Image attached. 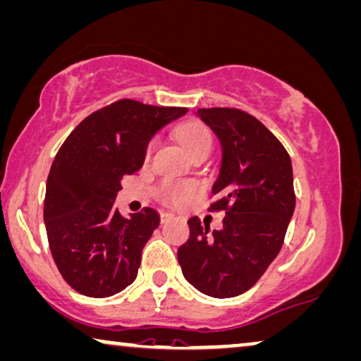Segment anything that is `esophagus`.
I'll use <instances>...</instances> for the list:
<instances>
[{
	"mask_svg": "<svg viewBox=\"0 0 361 361\" xmlns=\"http://www.w3.org/2000/svg\"><path fill=\"white\" fill-rule=\"evenodd\" d=\"M173 219H175V216L171 214V212H160L161 224H166V222H170V221H173Z\"/></svg>",
	"mask_w": 361,
	"mask_h": 361,
	"instance_id": "esophagus-1",
	"label": "esophagus"
}]
</instances>
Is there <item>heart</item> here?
Wrapping results in <instances>:
<instances>
[{
    "instance_id": "obj_1",
    "label": "heart",
    "mask_w": 361,
    "mask_h": 361,
    "mask_svg": "<svg viewBox=\"0 0 361 361\" xmlns=\"http://www.w3.org/2000/svg\"><path fill=\"white\" fill-rule=\"evenodd\" d=\"M178 137L181 140V144L185 145V149L190 157L196 155H209V152L212 149V135L209 129L206 128V126H202L200 123H186L183 124L181 128L178 129ZM154 145L155 142L150 140L149 145H147V157H150L152 150H154ZM191 188L190 186H178V185H173V183H161L160 185V192L161 196H164L165 201L169 202H176L180 201L183 196L186 195L188 191H190Z\"/></svg>"
}]
</instances>
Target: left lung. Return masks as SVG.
Listing matches in <instances>:
<instances>
[{
  "mask_svg": "<svg viewBox=\"0 0 361 361\" xmlns=\"http://www.w3.org/2000/svg\"><path fill=\"white\" fill-rule=\"evenodd\" d=\"M222 147L211 211H226L221 231L197 217L178 248L183 276L212 298H233L255 284L283 247L296 196L286 149L257 118L235 108L197 109Z\"/></svg>",
  "mask_w": 361,
  "mask_h": 361,
  "instance_id": "8db88e82",
  "label": "left lung"
}]
</instances>
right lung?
<instances>
[{"mask_svg":"<svg viewBox=\"0 0 361 361\" xmlns=\"http://www.w3.org/2000/svg\"><path fill=\"white\" fill-rule=\"evenodd\" d=\"M186 108L119 99L94 111L55 155L44 222L63 280L90 298H108L135 280L142 248L160 224L152 207L129 217L114 207L121 180L144 165L152 137Z\"/></svg>","mask_w":361,"mask_h":361,"instance_id":"obj_1","label":"right lung"}]
</instances>
